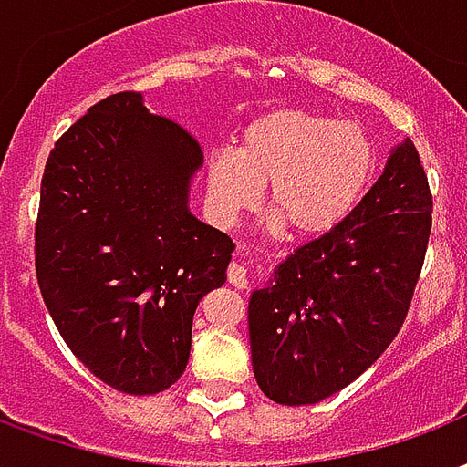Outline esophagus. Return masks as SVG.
Here are the masks:
<instances>
[{
  "instance_id": "obj_1",
  "label": "esophagus",
  "mask_w": 467,
  "mask_h": 467,
  "mask_svg": "<svg viewBox=\"0 0 467 467\" xmlns=\"http://www.w3.org/2000/svg\"><path fill=\"white\" fill-rule=\"evenodd\" d=\"M227 279H230V285L237 286V289H244V286L250 285V279H247V267L240 265V262H233V265L227 267Z\"/></svg>"
}]
</instances>
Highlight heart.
Returning a JSON list of instances; mask_svg holds the SVG:
<instances>
[{"label":"heart","mask_w":467,"mask_h":467,"mask_svg":"<svg viewBox=\"0 0 467 467\" xmlns=\"http://www.w3.org/2000/svg\"><path fill=\"white\" fill-rule=\"evenodd\" d=\"M379 168L371 136L347 119L314 110H275L250 120L240 146L207 158V207L230 227L257 207L267 185V210L277 227L317 240L344 224Z\"/></svg>","instance_id":"obj_1"}]
</instances>
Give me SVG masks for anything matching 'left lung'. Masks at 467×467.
Wrapping results in <instances>:
<instances>
[{
  "instance_id": "obj_1",
  "label": "left lung",
  "mask_w": 467,
  "mask_h": 467,
  "mask_svg": "<svg viewBox=\"0 0 467 467\" xmlns=\"http://www.w3.org/2000/svg\"><path fill=\"white\" fill-rule=\"evenodd\" d=\"M433 198L409 138L334 233L302 244L250 296L262 393L309 406L358 379L396 339L426 257Z\"/></svg>"
}]
</instances>
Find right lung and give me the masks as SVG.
<instances>
[{"instance_id": "add662e5", "label": "right lung", "mask_w": 467, "mask_h": 467, "mask_svg": "<svg viewBox=\"0 0 467 467\" xmlns=\"http://www.w3.org/2000/svg\"><path fill=\"white\" fill-rule=\"evenodd\" d=\"M195 138L113 93L58 138L41 178L36 279L74 357L130 396L188 366L200 299L223 286L234 244L190 213Z\"/></svg>"}]
</instances>
